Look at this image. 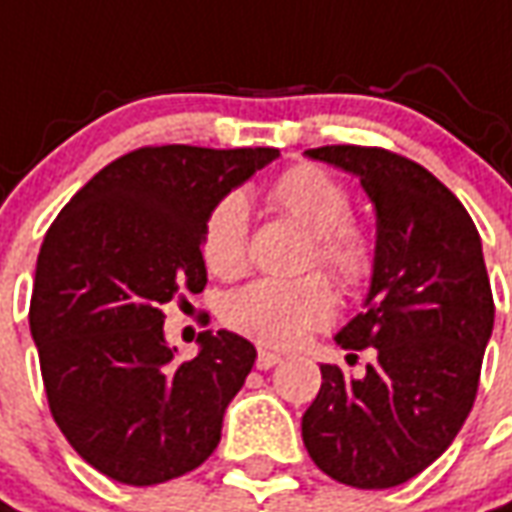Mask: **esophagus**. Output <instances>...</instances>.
Returning a JSON list of instances; mask_svg holds the SVG:
<instances>
[{
  "label": "esophagus",
  "instance_id": "1",
  "mask_svg": "<svg viewBox=\"0 0 512 512\" xmlns=\"http://www.w3.org/2000/svg\"><path fill=\"white\" fill-rule=\"evenodd\" d=\"M279 362H282V356L274 354V351H263V348L257 351V359H255L257 370H271V367L279 365Z\"/></svg>",
  "mask_w": 512,
  "mask_h": 512
}]
</instances>
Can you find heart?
Returning <instances> with one entry per match:
<instances>
[{"instance_id":"1","label":"heart","mask_w":512,"mask_h":512,"mask_svg":"<svg viewBox=\"0 0 512 512\" xmlns=\"http://www.w3.org/2000/svg\"><path fill=\"white\" fill-rule=\"evenodd\" d=\"M268 205L312 235L310 266H321L348 293L365 290L378 268L373 233L354 222V197L343 180L315 164L279 172L266 189ZM202 257L216 277L244 274L249 260V208L241 194L216 202L202 227ZM337 301L329 279H257L227 296L224 323L271 348H290L332 323Z\"/></svg>"}]
</instances>
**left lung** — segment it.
Instances as JSON below:
<instances>
[{
  "label": "left lung",
  "mask_w": 512,
  "mask_h": 512,
  "mask_svg": "<svg viewBox=\"0 0 512 512\" xmlns=\"http://www.w3.org/2000/svg\"><path fill=\"white\" fill-rule=\"evenodd\" d=\"M307 156L362 180L378 216V268L367 310L337 334L373 348L365 376L321 365V392L301 436L323 474L354 488H395L447 450L469 417L491 329L494 293L483 244L461 200L411 158L362 145Z\"/></svg>",
  "instance_id": "left-lung-1"
}]
</instances>
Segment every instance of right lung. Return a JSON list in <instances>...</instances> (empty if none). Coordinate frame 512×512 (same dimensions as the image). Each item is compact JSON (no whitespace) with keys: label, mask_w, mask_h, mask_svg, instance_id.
<instances>
[{"label":"right lung","mask_w":512,"mask_h":512,"mask_svg":"<svg viewBox=\"0 0 512 512\" xmlns=\"http://www.w3.org/2000/svg\"><path fill=\"white\" fill-rule=\"evenodd\" d=\"M277 156V147H136L84 183L43 238L29 329L51 417L117 483L175 480L222 439L255 345L205 332L200 354L178 362L161 307L205 288L208 213Z\"/></svg>","instance_id":"add662e5"}]
</instances>
